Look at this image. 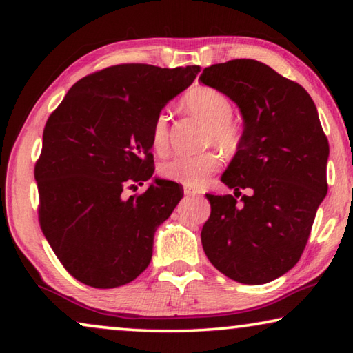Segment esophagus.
Wrapping results in <instances>:
<instances>
[{
	"label": "esophagus",
	"instance_id": "1",
	"mask_svg": "<svg viewBox=\"0 0 353 353\" xmlns=\"http://www.w3.org/2000/svg\"><path fill=\"white\" fill-rule=\"evenodd\" d=\"M183 193H185V196H190V198H191V196H196V194H198V191L193 190V188H188V187H185Z\"/></svg>",
	"mask_w": 353,
	"mask_h": 353
}]
</instances>
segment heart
I'll return each mask as SVG.
<instances>
[{
  "label": "heart",
  "mask_w": 353,
  "mask_h": 353,
  "mask_svg": "<svg viewBox=\"0 0 353 353\" xmlns=\"http://www.w3.org/2000/svg\"><path fill=\"white\" fill-rule=\"evenodd\" d=\"M182 105L208 124V143H216L221 149L229 152L240 146L241 130L232 121L234 105L223 92L213 87L198 85L183 94ZM168 115L162 112L152 123L151 143L157 152H163L168 146ZM218 166L219 155L213 151H205L196 155L172 157L159 166V172L168 181L196 187L216 171Z\"/></svg>",
  "instance_id": "b5f03b06"
}]
</instances>
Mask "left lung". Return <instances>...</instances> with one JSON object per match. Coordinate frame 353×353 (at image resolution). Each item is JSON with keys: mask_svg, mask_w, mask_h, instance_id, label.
Segmentation results:
<instances>
[{"mask_svg": "<svg viewBox=\"0 0 353 353\" xmlns=\"http://www.w3.org/2000/svg\"><path fill=\"white\" fill-rule=\"evenodd\" d=\"M199 81L236 103L244 119L240 146L221 177L235 196L207 194L212 212L202 248L235 282L268 283L288 272L307 246L328 188V140L305 88L265 63H214ZM241 189L251 194L242 196Z\"/></svg>", "mask_w": 353, "mask_h": 353, "instance_id": "8db88e82", "label": "left lung"}]
</instances>
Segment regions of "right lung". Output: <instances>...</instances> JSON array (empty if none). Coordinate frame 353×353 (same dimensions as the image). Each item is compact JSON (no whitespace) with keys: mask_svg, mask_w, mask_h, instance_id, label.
Wrapping results in <instances>:
<instances>
[{"mask_svg":"<svg viewBox=\"0 0 353 353\" xmlns=\"http://www.w3.org/2000/svg\"><path fill=\"white\" fill-rule=\"evenodd\" d=\"M201 71L121 63L77 81L51 113L35 163L39 223L59 261L93 288L132 282L152 256L154 232L182 199L179 183L155 179V117Z\"/></svg>","mask_w":353,"mask_h":353,"instance_id":"add662e5","label":"right lung"}]
</instances>
